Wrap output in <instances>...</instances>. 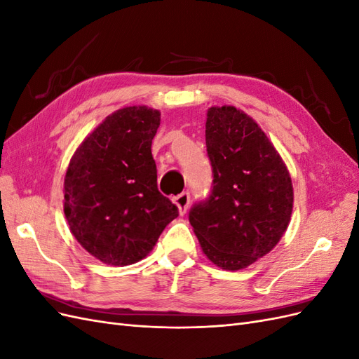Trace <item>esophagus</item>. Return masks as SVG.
<instances>
[{"label": "esophagus", "mask_w": 359, "mask_h": 359, "mask_svg": "<svg viewBox=\"0 0 359 359\" xmlns=\"http://www.w3.org/2000/svg\"><path fill=\"white\" fill-rule=\"evenodd\" d=\"M173 203L178 206V211L181 215L186 214L187 208H189V203H190V193L187 191H182L178 196L173 198Z\"/></svg>", "instance_id": "34e87169"}]
</instances>
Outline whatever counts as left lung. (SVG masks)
Returning a JSON list of instances; mask_svg holds the SVG:
<instances>
[{
	"instance_id": "left-lung-1",
	"label": "left lung",
	"mask_w": 359,
	"mask_h": 359,
	"mask_svg": "<svg viewBox=\"0 0 359 359\" xmlns=\"http://www.w3.org/2000/svg\"><path fill=\"white\" fill-rule=\"evenodd\" d=\"M214 187L189 220L203 255L226 271L244 269L273 250L290 223L293 187L278 151L235 106H211L205 123Z\"/></svg>"
}]
</instances>
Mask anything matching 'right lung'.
<instances>
[{"label": "right lung", "mask_w": 359, "mask_h": 359, "mask_svg": "<svg viewBox=\"0 0 359 359\" xmlns=\"http://www.w3.org/2000/svg\"><path fill=\"white\" fill-rule=\"evenodd\" d=\"M160 111L126 106L76 148L64 178V214L86 252L112 266L142 260L178 208L157 189L151 144Z\"/></svg>", "instance_id": "1"}]
</instances>
